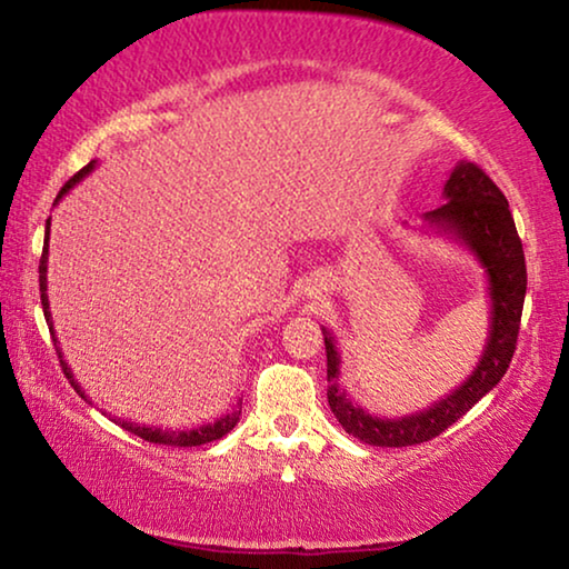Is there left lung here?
Listing matches in <instances>:
<instances>
[{
    "mask_svg": "<svg viewBox=\"0 0 569 569\" xmlns=\"http://www.w3.org/2000/svg\"><path fill=\"white\" fill-rule=\"evenodd\" d=\"M443 200L447 202L441 208L423 216L426 228L462 243L488 274L490 331L472 375L418 413L400 418L372 416L341 390V353L336 349L333 333L326 326L320 328L328 357V406L346 433L372 447H413L431 441L503 380L513 359L526 298V259L506 194L480 167L459 161L443 184Z\"/></svg>",
    "mask_w": 569,
    "mask_h": 569,
    "instance_id": "obj_1",
    "label": "left lung"
}]
</instances>
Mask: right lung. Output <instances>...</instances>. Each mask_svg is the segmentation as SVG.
Masks as SVG:
<instances>
[{"label": "right lung", "mask_w": 569, "mask_h": 569, "mask_svg": "<svg viewBox=\"0 0 569 569\" xmlns=\"http://www.w3.org/2000/svg\"><path fill=\"white\" fill-rule=\"evenodd\" d=\"M97 167V161H89L84 169H79L77 174H73L69 182L63 184V189L59 192V197H56V202L61 200V197L69 192V189L73 187V184H79L81 179H84L89 171H92ZM48 233H51V218L46 220V241H43V257H40V267H38V274H40V302H43V316H46V323H48V328H51V336H53V343H56V353H59V359H61V367H63V375H66V380L71 382V387L73 390H77L81 398H84L87 402H92L84 395V390H81V385L73 380V372H71V367L66 365V359H63V353H61V346H59V339H56V333H53V318H51V302H48V277H46V271H48ZM238 416H241V408H236L233 413H228V416H223V418H218V421H212V423H202V426H194V428H187V431H163V428H159V426H143V423H130V421H120V418H114V423L118 426H122L126 428V431H130V433H136V436H141L143 441H151V443H167V447H200V443H208V441H216V439H223L226 433H230L236 428V423H238Z\"/></svg>", "instance_id": "1"}]
</instances>
